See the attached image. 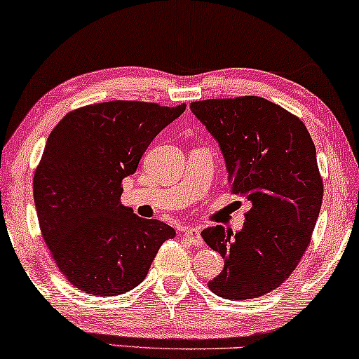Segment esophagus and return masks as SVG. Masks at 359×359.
I'll return each mask as SVG.
<instances>
[{
	"label": "esophagus",
	"mask_w": 359,
	"mask_h": 359,
	"mask_svg": "<svg viewBox=\"0 0 359 359\" xmlns=\"http://www.w3.org/2000/svg\"><path fill=\"white\" fill-rule=\"evenodd\" d=\"M183 235H184V238H188L189 242L194 245V247H201V245L204 243L203 242V237H201V232H199L198 229H194V227L184 229L183 230Z\"/></svg>",
	"instance_id": "esophagus-1"
}]
</instances>
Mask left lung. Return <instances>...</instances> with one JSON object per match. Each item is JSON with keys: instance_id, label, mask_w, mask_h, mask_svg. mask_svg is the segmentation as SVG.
<instances>
[{"instance_id": "1", "label": "left lung", "mask_w": 359, "mask_h": 359, "mask_svg": "<svg viewBox=\"0 0 359 359\" xmlns=\"http://www.w3.org/2000/svg\"><path fill=\"white\" fill-rule=\"evenodd\" d=\"M225 158L230 189L252 209L242 230H203L225 259L208 286L224 299L245 301L281 286L311 243L323 183L316 145L304 122L259 96L191 102Z\"/></svg>"}]
</instances>
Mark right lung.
I'll use <instances>...</instances> for the list:
<instances>
[{
  "label": "right lung",
  "instance_id": "add662e5",
  "mask_svg": "<svg viewBox=\"0 0 359 359\" xmlns=\"http://www.w3.org/2000/svg\"><path fill=\"white\" fill-rule=\"evenodd\" d=\"M184 109L100 102L68 112L48 135L34 175V203L52 259L80 291L104 297L139 286L161 243L176 235L122 205L121 184Z\"/></svg>",
  "mask_w": 359,
  "mask_h": 359
}]
</instances>
